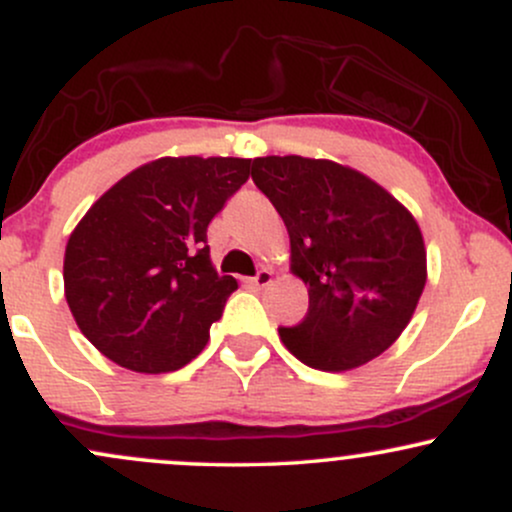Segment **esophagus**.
I'll return each instance as SVG.
<instances>
[{"instance_id": "esophagus-1", "label": "esophagus", "mask_w": 512, "mask_h": 512, "mask_svg": "<svg viewBox=\"0 0 512 512\" xmlns=\"http://www.w3.org/2000/svg\"><path fill=\"white\" fill-rule=\"evenodd\" d=\"M272 276H274V274L269 272V269H260V272L252 276V284H255L257 289H264V286L272 284Z\"/></svg>"}]
</instances>
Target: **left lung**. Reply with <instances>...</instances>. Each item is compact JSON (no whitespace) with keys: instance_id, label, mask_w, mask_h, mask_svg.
I'll use <instances>...</instances> for the list:
<instances>
[{"instance_id":"8db88e82","label":"left lung","mask_w":512,"mask_h":512,"mask_svg":"<svg viewBox=\"0 0 512 512\" xmlns=\"http://www.w3.org/2000/svg\"><path fill=\"white\" fill-rule=\"evenodd\" d=\"M252 180L286 223L308 313L279 337L298 361L342 373L395 344L426 286L421 228L368 175L327 158L264 156Z\"/></svg>"}]
</instances>
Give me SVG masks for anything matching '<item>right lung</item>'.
Instances as JSON below:
<instances>
[{
    "instance_id": "obj_1",
    "label": "right lung",
    "mask_w": 512,
    "mask_h": 512,
    "mask_svg": "<svg viewBox=\"0 0 512 512\" xmlns=\"http://www.w3.org/2000/svg\"><path fill=\"white\" fill-rule=\"evenodd\" d=\"M248 175L250 158H156L86 211L64 250V296L103 356L156 375L207 346L238 289L216 274L207 228Z\"/></svg>"
}]
</instances>
